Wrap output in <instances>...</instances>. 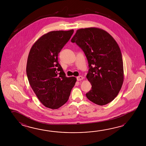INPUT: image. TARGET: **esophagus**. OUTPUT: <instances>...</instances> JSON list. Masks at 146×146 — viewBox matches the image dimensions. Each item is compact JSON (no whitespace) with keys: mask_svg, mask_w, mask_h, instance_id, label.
<instances>
[{"mask_svg":"<svg viewBox=\"0 0 146 146\" xmlns=\"http://www.w3.org/2000/svg\"><path fill=\"white\" fill-rule=\"evenodd\" d=\"M83 79H84V78H83V77H82V76H78V77H77V80L78 81L82 80Z\"/></svg>","mask_w":146,"mask_h":146,"instance_id":"esophagus-1","label":"esophagus"}]
</instances>
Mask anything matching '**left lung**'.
Here are the masks:
<instances>
[{
    "label": "left lung",
    "instance_id": "left-lung-1",
    "mask_svg": "<svg viewBox=\"0 0 146 146\" xmlns=\"http://www.w3.org/2000/svg\"><path fill=\"white\" fill-rule=\"evenodd\" d=\"M71 42L80 47L88 59L87 78L92 88L87 98L99 106L112 102L124 81L121 51L116 40L101 29L88 28L77 30Z\"/></svg>",
    "mask_w": 146,
    "mask_h": 146
}]
</instances>
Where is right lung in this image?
<instances>
[{
    "label": "right lung",
    "mask_w": 146,
    "mask_h": 146,
    "mask_svg": "<svg viewBox=\"0 0 146 146\" xmlns=\"http://www.w3.org/2000/svg\"><path fill=\"white\" fill-rule=\"evenodd\" d=\"M74 30L51 31L37 40L29 54L27 74L30 85L45 107L57 109L68 100L77 81L67 77L58 61V54L68 42Z\"/></svg>",
    "instance_id": "1"
}]
</instances>
